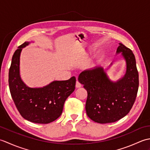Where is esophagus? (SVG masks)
Listing matches in <instances>:
<instances>
[{"instance_id": "esophagus-1", "label": "esophagus", "mask_w": 150, "mask_h": 150, "mask_svg": "<svg viewBox=\"0 0 150 150\" xmlns=\"http://www.w3.org/2000/svg\"><path fill=\"white\" fill-rule=\"evenodd\" d=\"M82 86V85L81 84L80 82H79V81H77L76 82V84H75V87L78 88H81Z\"/></svg>"}]
</instances>
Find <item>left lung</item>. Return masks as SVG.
<instances>
[{
    "mask_svg": "<svg viewBox=\"0 0 150 150\" xmlns=\"http://www.w3.org/2000/svg\"><path fill=\"white\" fill-rule=\"evenodd\" d=\"M116 53H121L126 63L125 75L119 80L111 81L101 67L84 70L79 75V82L88 92L87 115L95 122H114L125 117L137 94L139 73L134 54L122 43H119Z\"/></svg>",
    "mask_w": 150,
    "mask_h": 150,
    "instance_id": "1",
    "label": "left lung"
}]
</instances>
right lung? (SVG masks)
I'll return each instance as SVG.
<instances>
[{"label": "right lung", "instance_id": "1", "mask_svg": "<svg viewBox=\"0 0 150 150\" xmlns=\"http://www.w3.org/2000/svg\"><path fill=\"white\" fill-rule=\"evenodd\" d=\"M30 43L19 46L13 55L9 70V90L22 117L31 122L48 124L61 115L66 98L75 90L76 79L54 81L41 88L28 86L20 75V56L22 48Z\"/></svg>", "mask_w": 150, "mask_h": 150}]
</instances>
